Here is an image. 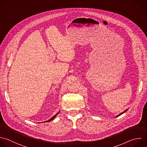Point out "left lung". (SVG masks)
Returning <instances> with one entry per match:
<instances>
[{
    "label": "left lung",
    "mask_w": 147,
    "mask_h": 147,
    "mask_svg": "<svg viewBox=\"0 0 147 147\" xmlns=\"http://www.w3.org/2000/svg\"><path fill=\"white\" fill-rule=\"evenodd\" d=\"M127 110H128V109H126V110H125V111H123V112H122V113H121V114H119V115H117V116H116V117H119V116H120V115H122V114H123V113H125V112H126V111H127Z\"/></svg>",
    "instance_id": "8db88e82"
}]
</instances>
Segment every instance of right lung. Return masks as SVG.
<instances>
[{
	"label": "right lung",
	"instance_id": "add662e5",
	"mask_svg": "<svg viewBox=\"0 0 147 147\" xmlns=\"http://www.w3.org/2000/svg\"><path fill=\"white\" fill-rule=\"evenodd\" d=\"M59 112H58V113L57 114H55V115L54 117H52V118H51L50 119H49V120H48V121H45L44 122H50V121H51L52 120H53V119H54V118L56 117V116H57V115L59 114Z\"/></svg>",
	"mask_w": 147,
	"mask_h": 147
}]
</instances>
